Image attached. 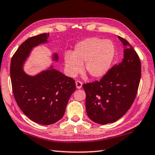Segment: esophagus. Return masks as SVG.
I'll use <instances>...</instances> for the list:
<instances>
[{"label": "esophagus", "mask_w": 155, "mask_h": 155, "mask_svg": "<svg viewBox=\"0 0 155 155\" xmlns=\"http://www.w3.org/2000/svg\"><path fill=\"white\" fill-rule=\"evenodd\" d=\"M82 85H83V83L81 81H76V86H77V89H80V88H81Z\"/></svg>", "instance_id": "1"}]
</instances>
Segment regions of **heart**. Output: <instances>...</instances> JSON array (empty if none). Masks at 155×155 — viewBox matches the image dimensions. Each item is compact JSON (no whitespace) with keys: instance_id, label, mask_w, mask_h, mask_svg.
I'll return each mask as SVG.
<instances>
[{"instance_id":"obj_1","label":"heart","mask_w":155,"mask_h":155,"mask_svg":"<svg viewBox=\"0 0 155 155\" xmlns=\"http://www.w3.org/2000/svg\"><path fill=\"white\" fill-rule=\"evenodd\" d=\"M114 46L111 41L92 37L78 43L72 54L65 55L68 74L75 77L81 72L84 62L85 72L92 78H100L108 72L114 56Z\"/></svg>"}]
</instances>
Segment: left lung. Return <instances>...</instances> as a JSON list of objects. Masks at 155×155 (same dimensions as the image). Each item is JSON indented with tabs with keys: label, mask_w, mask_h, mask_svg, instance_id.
I'll return each instance as SVG.
<instances>
[{
	"label": "left lung",
	"mask_w": 155,
	"mask_h": 155,
	"mask_svg": "<svg viewBox=\"0 0 155 155\" xmlns=\"http://www.w3.org/2000/svg\"><path fill=\"white\" fill-rule=\"evenodd\" d=\"M124 45V58L110 69L99 81L84 83L88 117L99 124L117 121L133 104L141 76V61L128 41L119 36Z\"/></svg>",
	"instance_id": "obj_1"
}]
</instances>
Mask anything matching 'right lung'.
<instances>
[{
    "label": "right lung",
    "mask_w": 155,
    "mask_h": 155,
    "mask_svg": "<svg viewBox=\"0 0 155 155\" xmlns=\"http://www.w3.org/2000/svg\"><path fill=\"white\" fill-rule=\"evenodd\" d=\"M50 34L44 33L25 41L11 60L10 77L14 99L29 119L36 124L50 125L63 117L68 100L76 90L75 81L54 69L34 77L22 70L24 61L34 47L47 42ZM58 60L57 54L54 55Z\"/></svg>",
    "instance_id": "obj_1"
}]
</instances>
